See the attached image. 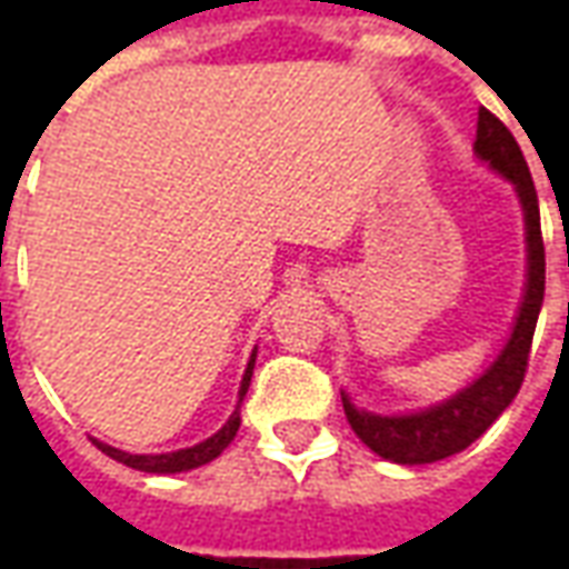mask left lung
<instances>
[{"mask_svg": "<svg viewBox=\"0 0 569 569\" xmlns=\"http://www.w3.org/2000/svg\"><path fill=\"white\" fill-rule=\"evenodd\" d=\"M476 154L490 163L500 176H506L518 191V200L525 207V231H527V286L525 301L515 317V329L502 353L493 359L481 378L469 383L451 399L439 406L418 411V415H399V418H383L371 411H359L347 396L345 415L359 439L369 445L371 451L402 466L436 463L451 453H460L485 432V429L500 418L512 399L521 390L533 345V329H537L539 308L546 296V247H542V228H539V200L530 170L518 142L502 124L500 118L478 109L476 130Z\"/></svg>", "mask_w": 569, "mask_h": 569, "instance_id": "obj_1", "label": "left lung"}]
</instances>
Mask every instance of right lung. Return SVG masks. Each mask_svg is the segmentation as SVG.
<instances>
[{"instance_id": "1", "label": "right lung", "mask_w": 569, "mask_h": 569, "mask_svg": "<svg viewBox=\"0 0 569 569\" xmlns=\"http://www.w3.org/2000/svg\"><path fill=\"white\" fill-rule=\"evenodd\" d=\"M252 369H256V350H252V357L247 362V375H243V381H240V402H243V396L249 390V381H252ZM237 427H240V406L234 408V415L228 418L216 436H210L207 441H200L194 448H182V451L173 453H128V451H118L112 445H103V441H97V448L103 453H109L112 460L118 463L130 466V469H140V472H154V476H167V472H188V469H198V466L210 463L216 460L219 453L234 441Z\"/></svg>"}]
</instances>
